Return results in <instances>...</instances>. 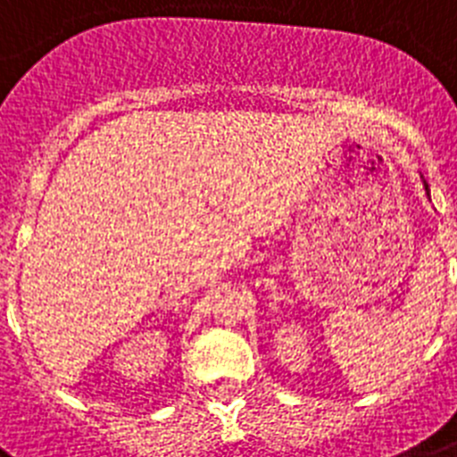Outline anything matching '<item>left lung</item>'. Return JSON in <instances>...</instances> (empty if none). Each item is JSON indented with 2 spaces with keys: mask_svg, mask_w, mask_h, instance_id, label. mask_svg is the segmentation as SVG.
<instances>
[{
  "mask_svg": "<svg viewBox=\"0 0 457 457\" xmlns=\"http://www.w3.org/2000/svg\"><path fill=\"white\" fill-rule=\"evenodd\" d=\"M425 190H428V183H425Z\"/></svg>",
  "mask_w": 457,
  "mask_h": 457,
  "instance_id": "obj_1",
  "label": "left lung"
}]
</instances>
